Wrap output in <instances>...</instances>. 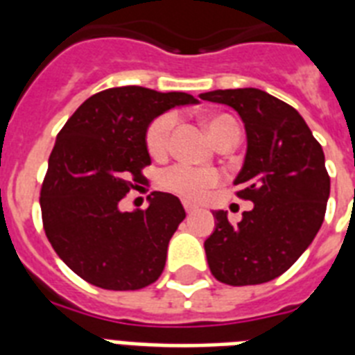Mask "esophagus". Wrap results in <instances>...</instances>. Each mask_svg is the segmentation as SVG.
I'll return each mask as SVG.
<instances>
[{
	"instance_id": "34e87169",
	"label": "esophagus",
	"mask_w": 355,
	"mask_h": 355,
	"mask_svg": "<svg viewBox=\"0 0 355 355\" xmlns=\"http://www.w3.org/2000/svg\"><path fill=\"white\" fill-rule=\"evenodd\" d=\"M184 210H186V214H188V216H193L195 211H197V208H195L193 205H189L188 200H184Z\"/></svg>"
}]
</instances>
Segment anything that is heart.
<instances>
[{
	"mask_svg": "<svg viewBox=\"0 0 355 355\" xmlns=\"http://www.w3.org/2000/svg\"><path fill=\"white\" fill-rule=\"evenodd\" d=\"M175 114H162L150 123L145 134V145L149 155H166L171 145V132L175 127ZM205 125L208 128L214 144L219 145L227 139H239V125L228 114H210L205 118ZM221 182V175L216 169L208 167H195L189 164H175L167 167L160 175V186L175 195H180L188 200H202L211 188Z\"/></svg>",
	"mask_w": 355,
	"mask_h": 355,
	"instance_id": "b5f03b06",
	"label": "heart"
}]
</instances>
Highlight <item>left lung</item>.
<instances>
[{
    "label": "left lung",
    "instance_id": "obj_1",
    "mask_svg": "<svg viewBox=\"0 0 355 355\" xmlns=\"http://www.w3.org/2000/svg\"><path fill=\"white\" fill-rule=\"evenodd\" d=\"M200 99L232 107L245 123L247 156L236 195L252 200L237 225L216 211L205 241L211 275L227 286H256L284 275L324 221L330 175L322 147L287 103L258 88L216 90Z\"/></svg>",
    "mask_w": 355,
    "mask_h": 355
}]
</instances>
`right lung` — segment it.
Wrapping results in <instances>:
<instances>
[{"instance_id":"1","label":"right lung","mask_w":355,"mask_h":355,"mask_svg":"<svg viewBox=\"0 0 355 355\" xmlns=\"http://www.w3.org/2000/svg\"><path fill=\"white\" fill-rule=\"evenodd\" d=\"M197 99L184 92L108 88L88 97L58 132L40 189L42 223L55 252L92 286L136 291L166 267L169 239L186 217L180 200L153 191L145 210L121 211L119 202L147 182L149 123Z\"/></svg>"}]
</instances>
